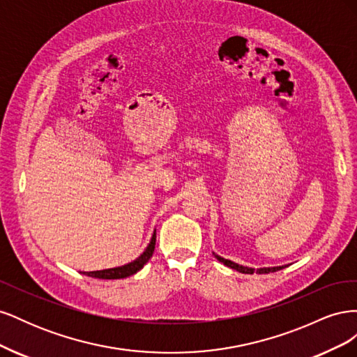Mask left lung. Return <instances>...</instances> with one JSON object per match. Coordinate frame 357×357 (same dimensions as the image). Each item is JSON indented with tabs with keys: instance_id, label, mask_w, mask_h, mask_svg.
Listing matches in <instances>:
<instances>
[{
	"instance_id": "8db88e82",
	"label": "left lung",
	"mask_w": 357,
	"mask_h": 357,
	"mask_svg": "<svg viewBox=\"0 0 357 357\" xmlns=\"http://www.w3.org/2000/svg\"><path fill=\"white\" fill-rule=\"evenodd\" d=\"M214 256L218 257V261L222 262L223 265L229 266L232 269H236V271L243 273V274H253V273H256V274H269V273H275V271H278V269L284 268V266H273V268H259V269H255V268H247V266L238 265V264H235L232 261H228V259H223L222 256H218V255H214Z\"/></svg>"
}]
</instances>
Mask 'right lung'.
<instances>
[{
  "mask_svg": "<svg viewBox=\"0 0 357 357\" xmlns=\"http://www.w3.org/2000/svg\"><path fill=\"white\" fill-rule=\"evenodd\" d=\"M155 244H156V232L153 234L152 240H150L147 248L144 250V253L137 257L134 262L123 265V266H117V268H110V269H102V271H91V273H83L84 275L88 277H93V278H102V280H117V278H126L129 275H132L135 273H138L147 262L149 259L152 257L153 252H155Z\"/></svg>",
  "mask_w": 357,
  "mask_h": 357,
  "instance_id": "obj_1",
  "label": "right lung"
}]
</instances>
